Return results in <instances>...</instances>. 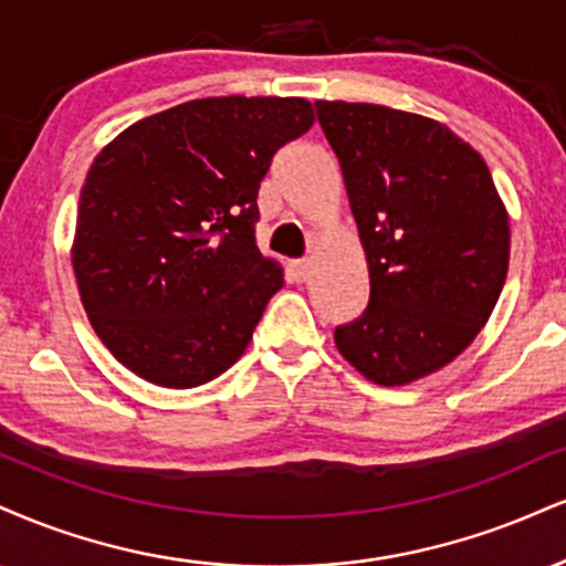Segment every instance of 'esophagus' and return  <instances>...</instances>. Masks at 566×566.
<instances>
[{"instance_id": "esophagus-1", "label": "esophagus", "mask_w": 566, "mask_h": 566, "mask_svg": "<svg viewBox=\"0 0 566 566\" xmlns=\"http://www.w3.org/2000/svg\"><path fill=\"white\" fill-rule=\"evenodd\" d=\"M308 271H311V261H305V258L290 263V274H292V279H295V282H305Z\"/></svg>"}]
</instances>
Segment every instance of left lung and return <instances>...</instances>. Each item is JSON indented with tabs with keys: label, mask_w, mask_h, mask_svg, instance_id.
Segmentation results:
<instances>
[{
	"label": "left lung",
	"mask_w": 566,
	"mask_h": 566,
	"mask_svg": "<svg viewBox=\"0 0 566 566\" xmlns=\"http://www.w3.org/2000/svg\"><path fill=\"white\" fill-rule=\"evenodd\" d=\"M371 295L335 345L374 385L417 382L464 353L506 282L509 213L482 155L440 120L318 99Z\"/></svg>",
	"instance_id": "8db88e82"
}]
</instances>
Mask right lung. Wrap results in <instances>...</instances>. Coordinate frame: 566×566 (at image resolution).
<instances>
[{"label":"right lung","instance_id":"add662e5","mask_svg":"<svg viewBox=\"0 0 566 566\" xmlns=\"http://www.w3.org/2000/svg\"><path fill=\"white\" fill-rule=\"evenodd\" d=\"M313 126L303 97H206L136 120L81 187L71 261L94 332L128 371L189 390L242 356L284 271L255 244L258 189Z\"/></svg>","mask_w":566,"mask_h":566}]
</instances>
